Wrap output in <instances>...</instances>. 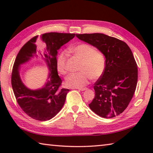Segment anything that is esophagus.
<instances>
[{
    "label": "esophagus",
    "mask_w": 153,
    "mask_h": 153,
    "mask_svg": "<svg viewBox=\"0 0 153 153\" xmlns=\"http://www.w3.org/2000/svg\"><path fill=\"white\" fill-rule=\"evenodd\" d=\"M79 90H81V91H84V90H87V88H77Z\"/></svg>",
    "instance_id": "esophagus-1"
}]
</instances>
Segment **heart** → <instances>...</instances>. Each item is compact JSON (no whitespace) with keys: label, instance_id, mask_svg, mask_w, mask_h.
Returning a JSON list of instances; mask_svg holds the SVG:
<instances>
[{"label":"heart","instance_id":"obj_1","mask_svg":"<svg viewBox=\"0 0 153 153\" xmlns=\"http://www.w3.org/2000/svg\"><path fill=\"white\" fill-rule=\"evenodd\" d=\"M75 56L81 59L79 71L71 73L66 77V84L74 88L84 86L91 77L93 79H98L104 73L106 61L103 53L91 45L86 43L79 44L69 49ZM67 53L62 51L56 58V68L62 75L67 73Z\"/></svg>","mask_w":153,"mask_h":153}]
</instances>
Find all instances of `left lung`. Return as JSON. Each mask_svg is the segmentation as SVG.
I'll return each instance as SVG.
<instances>
[{"instance_id":"left-lung-1","label":"left lung","mask_w":153,"mask_h":153,"mask_svg":"<svg viewBox=\"0 0 153 153\" xmlns=\"http://www.w3.org/2000/svg\"><path fill=\"white\" fill-rule=\"evenodd\" d=\"M76 36L97 47L105 56V69L94 84L95 97L89 104L90 109L104 118L119 115L131 101L138 82V68L132 52L125 42L103 33Z\"/></svg>"}]
</instances>
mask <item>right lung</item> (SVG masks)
<instances>
[{
	"label": "right lung",
	"instance_id": "1",
	"mask_svg": "<svg viewBox=\"0 0 153 153\" xmlns=\"http://www.w3.org/2000/svg\"><path fill=\"white\" fill-rule=\"evenodd\" d=\"M75 35V33L50 32L41 35L40 39L38 38V36H36L25 43L17 54L11 74L13 90L19 107L33 120H51L63 107L69 90L61 86L62 80L59 76L56 68V55L61 46L73 39ZM36 42L45 45V48L40 53L41 55L43 54L51 72L45 86L40 89L32 91L28 89L22 84L19 70L20 65L29 60L35 53Z\"/></svg>",
	"mask_w": 153,
	"mask_h": 153
}]
</instances>
